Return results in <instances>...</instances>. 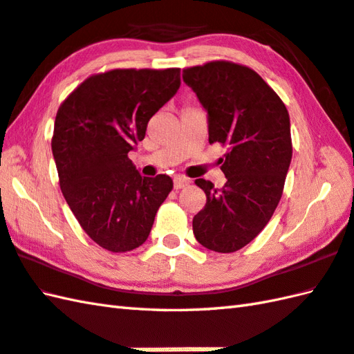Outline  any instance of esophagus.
<instances>
[{"label":"esophagus","mask_w":354,"mask_h":354,"mask_svg":"<svg viewBox=\"0 0 354 354\" xmlns=\"http://www.w3.org/2000/svg\"><path fill=\"white\" fill-rule=\"evenodd\" d=\"M190 184V179L189 178H184V176H176L173 179V185H175L176 190H181L184 187H187Z\"/></svg>","instance_id":"obj_1"}]
</instances>
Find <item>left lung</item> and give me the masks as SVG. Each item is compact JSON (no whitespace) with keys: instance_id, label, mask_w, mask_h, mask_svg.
<instances>
[{"instance_id":"obj_1","label":"left lung","mask_w":354,"mask_h":354,"mask_svg":"<svg viewBox=\"0 0 354 354\" xmlns=\"http://www.w3.org/2000/svg\"><path fill=\"white\" fill-rule=\"evenodd\" d=\"M183 79L208 112V141L227 147L221 189L196 179L207 204L193 217L198 242L236 252L257 237L281 199L292 160L290 120L280 97L250 66L213 61Z\"/></svg>"}]
</instances>
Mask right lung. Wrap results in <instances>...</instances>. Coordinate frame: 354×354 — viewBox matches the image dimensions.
I'll list each match as a JSON object with an SVG mask.
<instances>
[{
    "label": "right lung",
    "mask_w": 354,
    "mask_h": 354,
    "mask_svg": "<svg viewBox=\"0 0 354 354\" xmlns=\"http://www.w3.org/2000/svg\"><path fill=\"white\" fill-rule=\"evenodd\" d=\"M181 85V70H109L93 74L57 109L51 150L59 185L82 230L111 252L149 237L171 178L141 176L127 153L149 120Z\"/></svg>",
    "instance_id": "right-lung-1"
}]
</instances>
